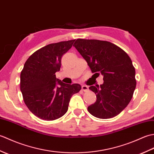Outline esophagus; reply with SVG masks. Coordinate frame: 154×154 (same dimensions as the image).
<instances>
[{"instance_id":"34e87169","label":"esophagus","mask_w":154,"mask_h":154,"mask_svg":"<svg viewBox=\"0 0 154 154\" xmlns=\"http://www.w3.org/2000/svg\"><path fill=\"white\" fill-rule=\"evenodd\" d=\"M88 89H89V88H88V87L86 85H83L81 87V90L84 91V92H86V91H88Z\"/></svg>"}]
</instances>
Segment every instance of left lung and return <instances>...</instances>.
Listing matches in <instances>:
<instances>
[{"instance_id":"8db88e82","label":"left lung","mask_w":154,"mask_h":154,"mask_svg":"<svg viewBox=\"0 0 154 154\" xmlns=\"http://www.w3.org/2000/svg\"><path fill=\"white\" fill-rule=\"evenodd\" d=\"M73 46L93 73L103 75V85L89 87L97 100L88 106V111L102 119L119 114L130 102L136 86L131 59L122 49L107 41L77 39Z\"/></svg>"}]
</instances>
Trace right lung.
Returning a JSON list of instances; mask_svg holds the SVG:
<instances>
[{
	"label": "right lung",
	"mask_w": 154,
	"mask_h": 154,
	"mask_svg": "<svg viewBox=\"0 0 154 154\" xmlns=\"http://www.w3.org/2000/svg\"><path fill=\"white\" fill-rule=\"evenodd\" d=\"M74 42H60L39 49L28 57L21 71L23 100L30 112L42 120H54L63 116L72 95L81 89L80 85L65 84L55 76L60 70L61 57Z\"/></svg>",
	"instance_id": "add662e5"
}]
</instances>
